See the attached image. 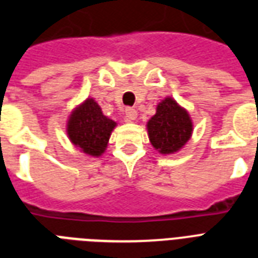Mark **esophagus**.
Here are the masks:
<instances>
[{
    "instance_id": "1",
    "label": "esophagus",
    "mask_w": 258,
    "mask_h": 258,
    "mask_svg": "<svg viewBox=\"0 0 258 258\" xmlns=\"http://www.w3.org/2000/svg\"><path fill=\"white\" fill-rule=\"evenodd\" d=\"M125 117H127V120L128 121H134L137 120L138 117V112L135 108H125Z\"/></svg>"
}]
</instances>
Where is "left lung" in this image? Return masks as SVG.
<instances>
[{
	"mask_svg": "<svg viewBox=\"0 0 258 258\" xmlns=\"http://www.w3.org/2000/svg\"><path fill=\"white\" fill-rule=\"evenodd\" d=\"M146 127L150 143L162 155L180 151L192 135L190 113L171 96L158 103L157 112L147 121Z\"/></svg>",
	"mask_w": 258,
	"mask_h": 258,
	"instance_id": "1",
	"label": "left lung"
}]
</instances>
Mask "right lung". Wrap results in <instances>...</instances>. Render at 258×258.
I'll return each instance as SVG.
<instances>
[{
    "instance_id": "obj_1",
    "label": "right lung",
    "mask_w": 258,
    "mask_h": 258,
    "mask_svg": "<svg viewBox=\"0 0 258 258\" xmlns=\"http://www.w3.org/2000/svg\"><path fill=\"white\" fill-rule=\"evenodd\" d=\"M117 123L105 116L93 97L76 105L67 120V135L71 143L89 157L99 158L105 153Z\"/></svg>"
}]
</instances>
